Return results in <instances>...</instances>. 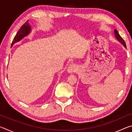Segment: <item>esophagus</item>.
Returning <instances> with one entry per match:
<instances>
[{
	"label": "esophagus",
	"mask_w": 132,
	"mask_h": 132,
	"mask_svg": "<svg viewBox=\"0 0 132 132\" xmlns=\"http://www.w3.org/2000/svg\"><path fill=\"white\" fill-rule=\"evenodd\" d=\"M78 70L77 66L76 64H71L69 67L68 69V73H75Z\"/></svg>",
	"instance_id": "34e87169"
}]
</instances>
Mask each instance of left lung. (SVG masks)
Returning a JSON list of instances; mask_svg holds the SVG:
<instances>
[{
    "label": "left lung",
    "mask_w": 132,
    "mask_h": 132,
    "mask_svg": "<svg viewBox=\"0 0 132 132\" xmlns=\"http://www.w3.org/2000/svg\"><path fill=\"white\" fill-rule=\"evenodd\" d=\"M114 34H115L116 39H117L118 41L120 42V44L123 45L125 48H126V44H125V41L122 38L120 37V35L119 34V32H118V31L117 30H114Z\"/></svg>",
    "instance_id": "8db88e82"
}]
</instances>
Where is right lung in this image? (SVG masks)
<instances>
[{
    "mask_svg": "<svg viewBox=\"0 0 132 132\" xmlns=\"http://www.w3.org/2000/svg\"><path fill=\"white\" fill-rule=\"evenodd\" d=\"M31 31V27L28 23V20L27 21L23 26H21L20 29L18 31L17 33L14 37V39L11 45V46H13V45L19 42L20 41L24 38L25 37H27L28 34H30Z\"/></svg>",
    "mask_w": 132,
    "mask_h": 132,
    "instance_id": "obj_1",
    "label": "right lung"
}]
</instances>
